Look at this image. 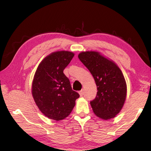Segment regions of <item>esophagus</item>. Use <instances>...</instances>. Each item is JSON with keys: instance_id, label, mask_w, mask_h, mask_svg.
I'll list each match as a JSON object with an SVG mask.
<instances>
[{"instance_id": "34e87169", "label": "esophagus", "mask_w": 151, "mask_h": 151, "mask_svg": "<svg viewBox=\"0 0 151 151\" xmlns=\"http://www.w3.org/2000/svg\"><path fill=\"white\" fill-rule=\"evenodd\" d=\"M78 93H79V94H80V96H82L83 95V90H81V91H80L78 92Z\"/></svg>"}]
</instances>
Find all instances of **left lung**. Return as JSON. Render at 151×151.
Segmentation results:
<instances>
[{"mask_svg":"<svg viewBox=\"0 0 151 151\" xmlns=\"http://www.w3.org/2000/svg\"><path fill=\"white\" fill-rule=\"evenodd\" d=\"M78 58L95 81L96 96L90 102L94 114L99 118H114L121 111L127 96V85L120 68L112 61L97 52H83Z\"/></svg>","mask_w":151,"mask_h":151,"instance_id":"obj_1","label":"left lung"}]
</instances>
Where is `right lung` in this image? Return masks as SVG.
Returning a JSON list of instances; mask_svg holds the SVG:
<instances>
[{"label": "right lung", "mask_w": 151, "mask_h": 151, "mask_svg": "<svg viewBox=\"0 0 151 151\" xmlns=\"http://www.w3.org/2000/svg\"><path fill=\"white\" fill-rule=\"evenodd\" d=\"M73 57L68 51L52 53L40 63L33 79L32 94L36 104L46 116L55 121L69 115L80 96L63 73Z\"/></svg>", "instance_id": "add662e5"}]
</instances>
